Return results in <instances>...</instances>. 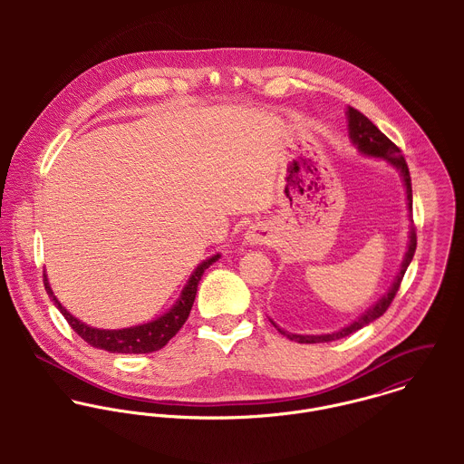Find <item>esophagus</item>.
Returning <instances> with one entry per match:
<instances>
[{
    "label": "esophagus",
    "mask_w": 464,
    "mask_h": 464,
    "mask_svg": "<svg viewBox=\"0 0 464 464\" xmlns=\"http://www.w3.org/2000/svg\"><path fill=\"white\" fill-rule=\"evenodd\" d=\"M273 241V234L269 230V227L266 225H252L246 234H245V243L246 245H271Z\"/></svg>",
    "instance_id": "1"
}]
</instances>
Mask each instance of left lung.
Listing matches in <instances>:
<instances>
[{"instance_id":"1","label":"left lung","mask_w":464,"mask_h":464,"mask_svg":"<svg viewBox=\"0 0 464 464\" xmlns=\"http://www.w3.org/2000/svg\"><path fill=\"white\" fill-rule=\"evenodd\" d=\"M346 120H348L350 140L359 150V153L364 155V157L386 160L390 166H393L398 173H400L403 188H405L407 210H409V221H411V225H409V243H407V250L403 254V259H401V265H400V269H398L397 276H395L393 284L390 285V289L370 309H366L357 320H353L350 325H346V327H343L339 331L331 332V334H316L314 335V334H293V332L284 331L273 320H269L276 331L284 334L285 337H289L291 341H296V343H329V341H335V339L350 335L352 332L359 331V329L370 325L372 322H375L377 318H381L388 311V307L392 305V302H393V298L397 295L398 287H400V282H401L407 267L411 265L414 250H416V228L412 225V189H411L409 168L405 164L403 155L400 153L397 146L384 133L381 132L366 116H362L353 107L346 109Z\"/></svg>"}]
</instances>
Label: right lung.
Wrapping results in <instances>:
<instances>
[{
  "label": "right lung",
  "mask_w": 464,
  "mask_h": 464,
  "mask_svg": "<svg viewBox=\"0 0 464 464\" xmlns=\"http://www.w3.org/2000/svg\"><path fill=\"white\" fill-rule=\"evenodd\" d=\"M219 257H221V254H214L195 267V271L188 278L186 285L182 287L180 296L166 313H162L160 316H157L155 320H151L148 324L133 325L127 329H116V331L96 329V327H91V325L80 322L57 300L46 273H44V287H46V293L50 295V298L53 300L55 307L66 318L71 329L76 332L83 341H87L91 346L107 350L111 353H150V352H157L162 346H166L168 341L182 329V325L186 324V320L191 313L203 271L208 266L214 265Z\"/></svg>",
  "instance_id": "obj_1"
}]
</instances>
